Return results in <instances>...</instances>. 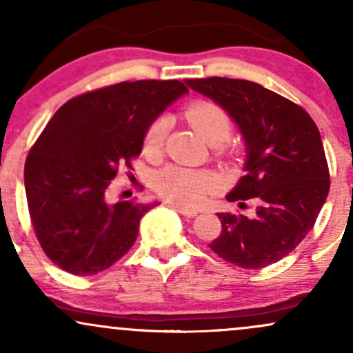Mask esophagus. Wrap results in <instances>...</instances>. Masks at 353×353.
Returning a JSON list of instances; mask_svg holds the SVG:
<instances>
[{"label":"esophagus","mask_w":353,"mask_h":353,"mask_svg":"<svg viewBox=\"0 0 353 353\" xmlns=\"http://www.w3.org/2000/svg\"><path fill=\"white\" fill-rule=\"evenodd\" d=\"M169 208L171 209H174L176 210V212H179V214H182V216H185V217H194V216H197V209H192V208H188V205H179V204H169Z\"/></svg>","instance_id":"34e87169"}]
</instances>
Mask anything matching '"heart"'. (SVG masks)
<instances>
[{"instance_id":"b5f03b06","label":"heart","mask_w":353,"mask_h":353,"mask_svg":"<svg viewBox=\"0 0 353 353\" xmlns=\"http://www.w3.org/2000/svg\"><path fill=\"white\" fill-rule=\"evenodd\" d=\"M188 123L196 129L205 143L217 145L224 143L230 134V119L228 112L212 101H194L184 111ZM168 117L159 116L149 124L144 136V151L156 154L163 149ZM216 174L204 169H188L179 165H168L154 177V188L164 199L184 205H196L205 196L217 189Z\"/></svg>"}]
</instances>
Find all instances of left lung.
<instances>
[{
    "instance_id": "1",
    "label": "left lung",
    "mask_w": 353,
    "mask_h": 353,
    "mask_svg": "<svg viewBox=\"0 0 353 353\" xmlns=\"http://www.w3.org/2000/svg\"><path fill=\"white\" fill-rule=\"evenodd\" d=\"M237 124L245 176L228 201L259 202L254 217L219 214L222 230L209 247L242 269H262L303 241L329 196L330 176L320 132L305 109L245 79H185Z\"/></svg>"
}]
</instances>
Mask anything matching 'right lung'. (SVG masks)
I'll return each mask as SVG.
<instances>
[{"mask_svg":"<svg viewBox=\"0 0 353 353\" xmlns=\"http://www.w3.org/2000/svg\"><path fill=\"white\" fill-rule=\"evenodd\" d=\"M181 81H134L101 88L63 104L24 164L31 222L44 254L66 272L106 270L131 249L139 221L157 202L109 204L119 165L143 151L149 124L188 94Z\"/></svg>","mask_w":353,"mask_h":353,"instance_id":"obj_1","label":"right lung"}]
</instances>
